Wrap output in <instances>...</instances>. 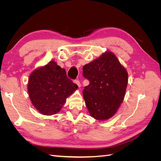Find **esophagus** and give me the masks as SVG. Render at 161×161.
<instances>
[{
  "mask_svg": "<svg viewBox=\"0 0 161 161\" xmlns=\"http://www.w3.org/2000/svg\"><path fill=\"white\" fill-rule=\"evenodd\" d=\"M74 82H75V83H76L79 87H80V82H79V80H74Z\"/></svg>",
  "mask_w": 161,
  "mask_h": 161,
  "instance_id": "34e87169",
  "label": "esophagus"
}]
</instances>
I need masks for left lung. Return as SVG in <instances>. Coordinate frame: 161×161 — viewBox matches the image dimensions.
I'll return each mask as SVG.
<instances>
[{
    "instance_id": "left-lung-1",
    "label": "left lung",
    "mask_w": 161,
    "mask_h": 161,
    "mask_svg": "<svg viewBox=\"0 0 161 161\" xmlns=\"http://www.w3.org/2000/svg\"><path fill=\"white\" fill-rule=\"evenodd\" d=\"M82 75L89 80L83 90L90 115L105 120L115 115L124 100L128 85V72L111 52L82 68Z\"/></svg>"
}]
</instances>
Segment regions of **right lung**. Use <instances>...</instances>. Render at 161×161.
<instances>
[{
    "label": "right lung",
    "mask_w": 161,
    "mask_h": 161,
    "mask_svg": "<svg viewBox=\"0 0 161 161\" xmlns=\"http://www.w3.org/2000/svg\"><path fill=\"white\" fill-rule=\"evenodd\" d=\"M78 88L67 77L64 69L51 61L30 76L28 92L31 103L43 115L59 112L66 98Z\"/></svg>",
    "instance_id": "add662e5"
}]
</instances>
